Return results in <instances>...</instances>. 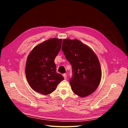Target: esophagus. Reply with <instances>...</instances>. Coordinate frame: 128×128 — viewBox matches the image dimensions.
<instances>
[{"label": "esophagus", "instance_id": "obj_1", "mask_svg": "<svg viewBox=\"0 0 128 128\" xmlns=\"http://www.w3.org/2000/svg\"><path fill=\"white\" fill-rule=\"evenodd\" d=\"M63 76L64 78V79H65V80L67 79V76H66V74H65V73L63 74Z\"/></svg>", "mask_w": 128, "mask_h": 128}]
</instances>
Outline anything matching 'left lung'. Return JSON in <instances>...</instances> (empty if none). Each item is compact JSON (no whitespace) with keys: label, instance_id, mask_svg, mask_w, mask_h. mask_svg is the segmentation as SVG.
Wrapping results in <instances>:
<instances>
[{"label":"left lung","instance_id":"obj_1","mask_svg":"<svg viewBox=\"0 0 128 128\" xmlns=\"http://www.w3.org/2000/svg\"><path fill=\"white\" fill-rule=\"evenodd\" d=\"M62 50L72 67L73 76L70 83L73 92L81 97L91 94L98 88L102 78L97 55L78 39H64Z\"/></svg>","mask_w":128,"mask_h":128}]
</instances>
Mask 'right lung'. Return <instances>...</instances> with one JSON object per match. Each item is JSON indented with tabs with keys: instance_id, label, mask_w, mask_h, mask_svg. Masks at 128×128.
Here are the masks:
<instances>
[{
	"instance_id": "1",
	"label": "right lung",
	"mask_w": 128,
	"mask_h": 128,
	"mask_svg": "<svg viewBox=\"0 0 128 128\" xmlns=\"http://www.w3.org/2000/svg\"><path fill=\"white\" fill-rule=\"evenodd\" d=\"M62 42V39H49L34 47L28 56L26 75L28 83L33 90L44 95L52 92L64 79L56 72L54 62Z\"/></svg>"
}]
</instances>
